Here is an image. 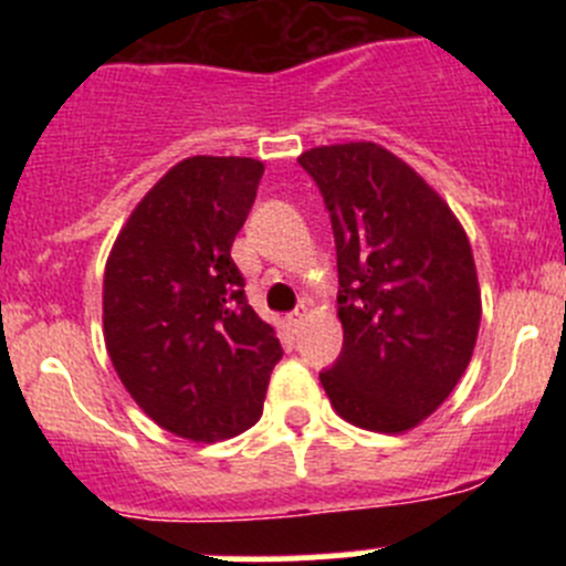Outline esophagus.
Segmentation results:
<instances>
[{
	"label": "esophagus",
	"instance_id": "esophagus-1",
	"mask_svg": "<svg viewBox=\"0 0 566 566\" xmlns=\"http://www.w3.org/2000/svg\"><path fill=\"white\" fill-rule=\"evenodd\" d=\"M304 317H306V310H295V312H290L287 315V325L293 331H298L301 325H304Z\"/></svg>",
	"mask_w": 566,
	"mask_h": 566
}]
</instances>
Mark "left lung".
I'll list each match as a JSON object with an SVG mask.
<instances>
[{"instance_id":"8db88e82","label":"left lung","mask_w":566,"mask_h":566,"mask_svg":"<svg viewBox=\"0 0 566 566\" xmlns=\"http://www.w3.org/2000/svg\"><path fill=\"white\" fill-rule=\"evenodd\" d=\"M336 243L342 353L319 384L350 424L405 432L452 394L476 345L482 298L449 205L373 142L306 150Z\"/></svg>"}]
</instances>
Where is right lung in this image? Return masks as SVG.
Returning a JSON list of instances; mask_svg holds the SVG:
<instances>
[{"instance_id":"obj_1","label":"right lung","mask_w":566,"mask_h":566,"mask_svg":"<svg viewBox=\"0 0 566 566\" xmlns=\"http://www.w3.org/2000/svg\"><path fill=\"white\" fill-rule=\"evenodd\" d=\"M262 172L254 158H186L136 205L106 262L108 358L136 405L188 441L249 430L284 353L230 254Z\"/></svg>"}]
</instances>
